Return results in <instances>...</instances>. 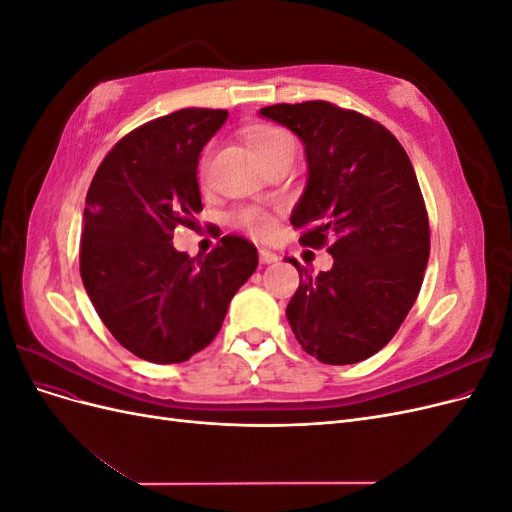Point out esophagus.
<instances>
[{"instance_id":"obj_1","label":"esophagus","mask_w":512,"mask_h":512,"mask_svg":"<svg viewBox=\"0 0 512 512\" xmlns=\"http://www.w3.org/2000/svg\"><path fill=\"white\" fill-rule=\"evenodd\" d=\"M260 262L271 265V262H277V254L271 250H265V247H260Z\"/></svg>"}]
</instances>
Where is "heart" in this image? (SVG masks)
<instances>
[{
	"label": "heart",
	"instance_id": "b5f03b06",
	"mask_svg": "<svg viewBox=\"0 0 512 512\" xmlns=\"http://www.w3.org/2000/svg\"><path fill=\"white\" fill-rule=\"evenodd\" d=\"M245 143L260 162H267L273 153L292 147L288 132L277 128V126H269V123H258V126H252L250 130H247ZM205 170H207V151L203 153V158H200V164H198L200 177H205ZM235 224H239L245 230H250L256 237H267L273 228L271 215L258 207L239 209L235 213Z\"/></svg>",
	"mask_w": 512,
	"mask_h": 512
}]
</instances>
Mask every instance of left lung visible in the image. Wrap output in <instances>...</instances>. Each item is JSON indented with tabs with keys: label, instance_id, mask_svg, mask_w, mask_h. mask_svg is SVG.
Returning a JSON list of instances; mask_svg holds the SVG:
<instances>
[{
	"label": "left lung",
	"instance_id": "8db88e82",
	"mask_svg": "<svg viewBox=\"0 0 512 512\" xmlns=\"http://www.w3.org/2000/svg\"><path fill=\"white\" fill-rule=\"evenodd\" d=\"M260 115L305 145L307 185L290 215L301 245L327 247L331 271L301 282L286 316L301 348L327 365L369 359L412 309L429 260V218L406 149L382 123L324 100Z\"/></svg>",
	"mask_w": 512,
	"mask_h": 512
}]
</instances>
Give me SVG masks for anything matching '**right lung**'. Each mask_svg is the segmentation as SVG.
<instances>
[{
	"mask_svg": "<svg viewBox=\"0 0 512 512\" xmlns=\"http://www.w3.org/2000/svg\"><path fill=\"white\" fill-rule=\"evenodd\" d=\"M228 117L181 108L143 123L106 153L85 198L81 277L104 327L151 363H183L222 329L230 299L258 267L256 245L226 235L207 256L173 247L203 211L198 156Z\"/></svg>",
	"mask_w": 512,
	"mask_h": 512,
	"instance_id": "obj_1",
	"label": "right lung"
}]
</instances>
